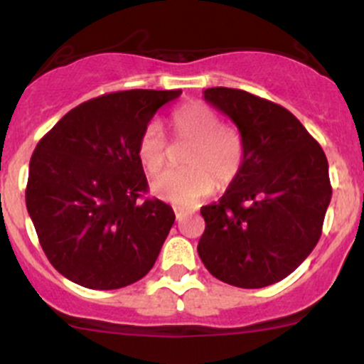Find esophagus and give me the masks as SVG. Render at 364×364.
Here are the masks:
<instances>
[{
  "instance_id": "1",
  "label": "esophagus",
  "mask_w": 364,
  "mask_h": 364,
  "mask_svg": "<svg viewBox=\"0 0 364 364\" xmlns=\"http://www.w3.org/2000/svg\"><path fill=\"white\" fill-rule=\"evenodd\" d=\"M174 213H176V220L178 221H181L183 218H185V211H181V209H174Z\"/></svg>"
}]
</instances>
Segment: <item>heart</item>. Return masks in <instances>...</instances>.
<instances>
[{
	"label": "heart",
	"instance_id": "b5f03b06",
	"mask_svg": "<svg viewBox=\"0 0 364 364\" xmlns=\"http://www.w3.org/2000/svg\"><path fill=\"white\" fill-rule=\"evenodd\" d=\"M176 137L192 141L185 156L188 169L166 171L151 183V192L178 208H193L211 195L214 183L227 188L244 167L246 144L237 129L221 124L220 114L202 102H186L171 113ZM136 155L148 174H156L166 162L162 129L148 124L137 137Z\"/></svg>",
	"mask_w": 364,
	"mask_h": 364
}]
</instances>
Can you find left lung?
I'll list each match as a JSON object with an SVG mask.
<instances>
[{
	"label": "left lung",
	"mask_w": 364,
	"mask_h": 364,
	"mask_svg": "<svg viewBox=\"0 0 364 364\" xmlns=\"http://www.w3.org/2000/svg\"><path fill=\"white\" fill-rule=\"evenodd\" d=\"M205 101L230 117L246 144L240 174L204 205L198 256L214 277L265 288L311 255L331 200L323 148L293 113L246 90L214 87Z\"/></svg>",
	"instance_id": "8db88e82"
}]
</instances>
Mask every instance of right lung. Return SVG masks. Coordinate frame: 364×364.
<instances>
[{"label": "right lung", "mask_w": 364, "mask_h": 364, "mask_svg": "<svg viewBox=\"0 0 364 364\" xmlns=\"http://www.w3.org/2000/svg\"><path fill=\"white\" fill-rule=\"evenodd\" d=\"M181 90L99 95L64 114L34 148L26 205L53 269L90 289H118L155 265L176 216L136 155L156 109Z\"/></svg>", "instance_id": "right-lung-1"}]
</instances>
